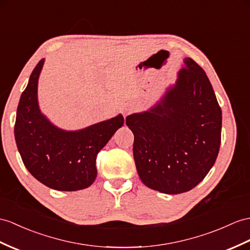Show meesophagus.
<instances>
[{
    "instance_id": "34e87169",
    "label": "esophagus",
    "mask_w": 250,
    "mask_h": 250,
    "mask_svg": "<svg viewBox=\"0 0 250 250\" xmlns=\"http://www.w3.org/2000/svg\"><path fill=\"white\" fill-rule=\"evenodd\" d=\"M131 110H132V108H131V107H126V108L124 109V114H125V115H127V114H128Z\"/></svg>"
}]
</instances>
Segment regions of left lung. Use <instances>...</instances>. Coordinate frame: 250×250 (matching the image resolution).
Segmentation results:
<instances>
[{"mask_svg":"<svg viewBox=\"0 0 250 250\" xmlns=\"http://www.w3.org/2000/svg\"><path fill=\"white\" fill-rule=\"evenodd\" d=\"M133 132L140 179L153 190H192L214 164L221 145L222 110L208 76L186 58L177 83L159 105L126 118Z\"/></svg>","mask_w":250,"mask_h":250,"instance_id":"obj_1","label":"left lung"}]
</instances>
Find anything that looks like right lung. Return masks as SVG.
Listing matches in <instances>:
<instances>
[{
	"instance_id": "obj_1",
	"label": "right lung",
	"mask_w": 250,
	"mask_h": 250,
	"mask_svg": "<svg viewBox=\"0 0 250 250\" xmlns=\"http://www.w3.org/2000/svg\"><path fill=\"white\" fill-rule=\"evenodd\" d=\"M44 59L35 66L17 109L15 138L24 166L41 184L58 191H77L93 184L96 156L124 124L122 115L77 131L53 126L41 114L37 86Z\"/></svg>"
}]
</instances>
